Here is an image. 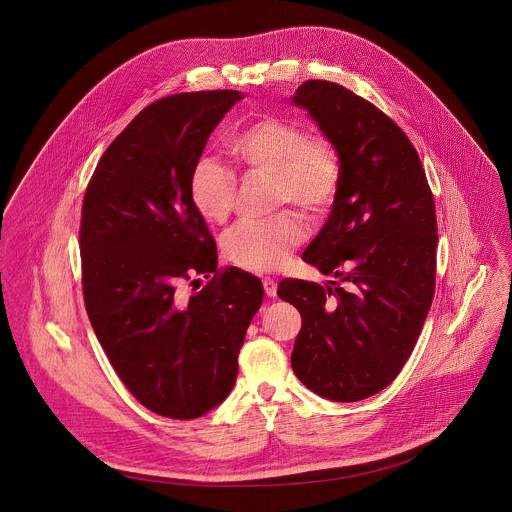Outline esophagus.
I'll return each mask as SVG.
<instances>
[{
    "label": "esophagus",
    "mask_w": 512,
    "mask_h": 512,
    "mask_svg": "<svg viewBox=\"0 0 512 512\" xmlns=\"http://www.w3.org/2000/svg\"><path fill=\"white\" fill-rule=\"evenodd\" d=\"M262 286H264V292H266L268 297H274L276 292H278V282L272 280V278H264V280H262Z\"/></svg>",
    "instance_id": "34e87169"
}]
</instances>
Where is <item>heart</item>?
I'll list each match as a JSON object with an SVG mask.
<instances>
[{
  "label": "heart",
  "instance_id": "b5f03b06",
  "mask_svg": "<svg viewBox=\"0 0 512 512\" xmlns=\"http://www.w3.org/2000/svg\"><path fill=\"white\" fill-rule=\"evenodd\" d=\"M228 149L246 171L274 177L278 205L292 203L309 219L325 215L337 197L341 165L335 149L293 122L272 116L254 120L230 136ZM189 197L203 219L222 224L234 207V171L211 155L199 157L189 175ZM303 238L301 222L284 213L266 222L238 224L226 236L224 252L238 268L270 272Z\"/></svg>",
  "mask_w": 512,
  "mask_h": 512
}]
</instances>
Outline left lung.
Segmentation results:
<instances>
[{
	"mask_svg": "<svg viewBox=\"0 0 512 512\" xmlns=\"http://www.w3.org/2000/svg\"><path fill=\"white\" fill-rule=\"evenodd\" d=\"M292 102L309 112L341 165L331 215L301 254L335 280L278 286L301 315L292 368L311 392L359 402L398 376L432 307L434 195L408 136L365 98L305 80Z\"/></svg>",
	"mask_w": 512,
	"mask_h": 512,
	"instance_id": "left-lung-1",
	"label": "left lung"
}]
</instances>
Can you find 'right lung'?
<instances>
[{
	"instance_id": "obj_1",
	"label": "right lung",
	"mask_w": 512,
	"mask_h": 512,
	"mask_svg": "<svg viewBox=\"0 0 512 512\" xmlns=\"http://www.w3.org/2000/svg\"><path fill=\"white\" fill-rule=\"evenodd\" d=\"M242 98L238 90H203L149 104L104 151L84 193L88 319L136 400L173 420L199 418L230 394L264 297L256 276L217 270L215 238L189 197L195 161ZM211 273L203 291L180 290Z\"/></svg>"
}]
</instances>
